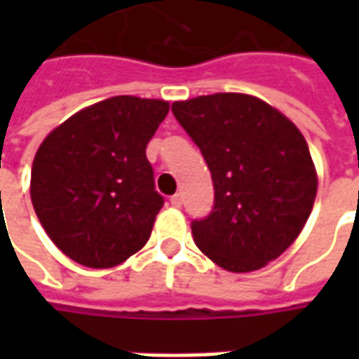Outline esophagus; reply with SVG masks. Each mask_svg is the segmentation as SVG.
<instances>
[{"instance_id": "34e87169", "label": "esophagus", "mask_w": 359, "mask_h": 359, "mask_svg": "<svg viewBox=\"0 0 359 359\" xmlns=\"http://www.w3.org/2000/svg\"><path fill=\"white\" fill-rule=\"evenodd\" d=\"M171 203L175 205V208H180V205H182V194L177 192L175 196H171Z\"/></svg>"}]
</instances>
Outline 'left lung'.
Segmentation results:
<instances>
[{
	"label": "left lung",
	"instance_id": "left-lung-1",
	"mask_svg": "<svg viewBox=\"0 0 359 359\" xmlns=\"http://www.w3.org/2000/svg\"><path fill=\"white\" fill-rule=\"evenodd\" d=\"M172 115L202 151L215 202L192 221L211 262L233 273L277 259L308 221L317 175L292 121L248 94H213L172 103Z\"/></svg>",
	"mask_w": 359,
	"mask_h": 359
}]
</instances>
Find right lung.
I'll list each match as a JSON object with an SVG mask.
<instances>
[{"label":"right lung","instance_id":"obj_1","mask_svg":"<svg viewBox=\"0 0 359 359\" xmlns=\"http://www.w3.org/2000/svg\"><path fill=\"white\" fill-rule=\"evenodd\" d=\"M167 113L163 100L115 95L74 113L38 148L32 205L73 262L107 269L148 242L163 196L146 146Z\"/></svg>","mask_w":359,"mask_h":359}]
</instances>
